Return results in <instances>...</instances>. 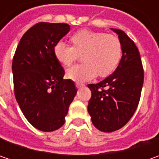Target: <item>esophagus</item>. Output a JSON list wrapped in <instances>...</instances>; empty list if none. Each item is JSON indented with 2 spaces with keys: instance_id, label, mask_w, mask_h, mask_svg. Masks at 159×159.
I'll use <instances>...</instances> for the list:
<instances>
[{
  "instance_id": "esophagus-1",
  "label": "esophagus",
  "mask_w": 159,
  "mask_h": 159,
  "mask_svg": "<svg viewBox=\"0 0 159 159\" xmlns=\"http://www.w3.org/2000/svg\"><path fill=\"white\" fill-rule=\"evenodd\" d=\"M75 85H76L77 89H80V88L84 87V84H81V83H76Z\"/></svg>"
}]
</instances>
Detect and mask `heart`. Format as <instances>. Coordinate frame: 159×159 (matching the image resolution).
Here are the masks:
<instances>
[{
	"label": "heart",
	"mask_w": 159,
	"mask_h": 159,
	"mask_svg": "<svg viewBox=\"0 0 159 159\" xmlns=\"http://www.w3.org/2000/svg\"><path fill=\"white\" fill-rule=\"evenodd\" d=\"M71 46L62 41L54 47V55L65 67L73 64L82 56L81 64L68 69L66 77L76 82L92 80L96 74L101 78L109 76L118 67L122 57V45L112 34L81 30L70 38Z\"/></svg>",
	"instance_id": "b5f03b06"
}]
</instances>
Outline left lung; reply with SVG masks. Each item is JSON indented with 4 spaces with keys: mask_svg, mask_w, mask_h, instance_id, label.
<instances>
[{
    "mask_svg": "<svg viewBox=\"0 0 159 159\" xmlns=\"http://www.w3.org/2000/svg\"><path fill=\"white\" fill-rule=\"evenodd\" d=\"M122 58L116 70L101 82L89 84L91 98L89 115L95 127L102 132L119 130L130 120L137 109L143 89L144 71L134 42L119 29Z\"/></svg>",
    "mask_w": 159,
    "mask_h": 159,
    "instance_id": "1",
    "label": "left lung"
}]
</instances>
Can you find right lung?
Instances as JSON below:
<instances>
[{"label": "right lung", "mask_w": 159, "mask_h": 159, "mask_svg": "<svg viewBox=\"0 0 159 159\" xmlns=\"http://www.w3.org/2000/svg\"><path fill=\"white\" fill-rule=\"evenodd\" d=\"M70 31L64 23L40 22L26 31L12 61L14 93L29 123L40 131L57 130L64 124L76 95L72 80L54 55V47Z\"/></svg>", "instance_id": "obj_1"}]
</instances>
